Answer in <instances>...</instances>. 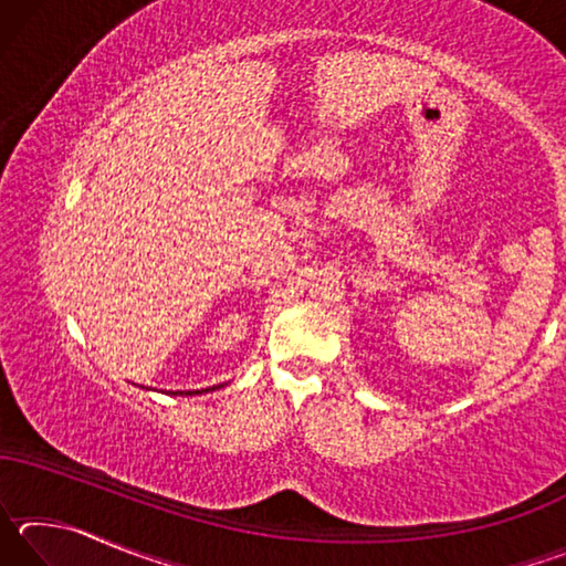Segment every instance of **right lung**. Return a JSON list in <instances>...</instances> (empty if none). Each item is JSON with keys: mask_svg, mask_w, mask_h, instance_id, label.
<instances>
[{"mask_svg": "<svg viewBox=\"0 0 566 566\" xmlns=\"http://www.w3.org/2000/svg\"><path fill=\"white\" fill-rule=\"evenodd\" d=\"M212 389H214V387H212ZM202 391H209V389H202ZM202 391H199V389H197V391H177V395H187V397H189V395H202Z\"/></svg>", "mask_w": 566, "mask_h": 566, "instance_id": "add662e5", "label": "right lung"}]
</instances>
